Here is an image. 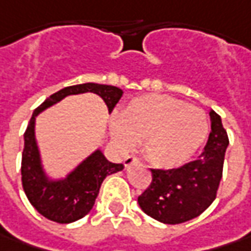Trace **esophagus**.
Segmentation results:
<instances>
[{"label":"esophagus","mask_w":251,"mask_h":251,"mask_svg":"<svg viewBox=\"0 0 251 251\" xmlns=\"http://www.w3.org/2000/svg\"><path fill=\"white\" fill-rule=\"evenodd\" d=\"M137 161H139V158L135 157V156H126L124 163H125V167H130L132 164H135V163H137Z\"/></svg>","instance_id":"34e87169"}]
</instances>
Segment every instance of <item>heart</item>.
Here are the masks:
<instances>
[{
  "label": "heart",
  "mask_w": 251,
  "mask_h": 251,
  "mask_svg": "<svg viewBox=\"0 0 251 251\" xmlns=\"http://www.w3.org/2000/svg\"><path fill=\"white\" fill-rule=\"evenodd\" d=\"M115 142L130 150L145 142L146 158L161 169L184 164L206 136V118L198 108L169 95L149 94L135 98L121 118L111 124Z\"/></svg>",
  "instance_id": "b5f03b06"
}]
</instances>
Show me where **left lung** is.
<instances>
[{
	"label": "left lung",
	"mask_w": 251,
	"mask_h": 251,
	"mask_svg": "<svg viewBox=\"0 0 251 251\" xmlns=\"http://www.w3.org/2000/svg\"><path fill=\"white\" fill-rule=\"evenodd\" d=\"M211 115V133L197 160L177 169H150L151 182L137 202L143 212L161 224L177 225L200 216L216 198L224 174L229 137L221 116Z\"/></svg>",
	"instance_id": "8db88e82"
}]
</instances>
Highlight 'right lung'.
Listing matches in <instances>:
<instances>
[{
	"label": "right lung",
	"mask_w": 251,
	"mask_h": 251,
	"mask_svg": "<svg viewBox=\"0 0 251 251\" xmlns=\"http://www.w3.org/2000/svg\"><path fill=\"white\" fill-rule=\"evenodd\" d=\"M88 91L98 94L104 100L105 104L108 105L109 114L114 111L122 97V90L114 85L87 82L66 87L50 95L43 104H40L35 109L24 135L25 145L21 163L24 191L29 202L40 215L57 224H71L84 218L93 209L102 181L108 176L124 170V164H115L108 161L104 154L97 150L74 170L66 180L50 182L46 180L42 171L38 147L35 142V116L45 108L59 102L67 95Z\"/></svg>",
	"instance_id": "add662e5"
}]
</instances>
